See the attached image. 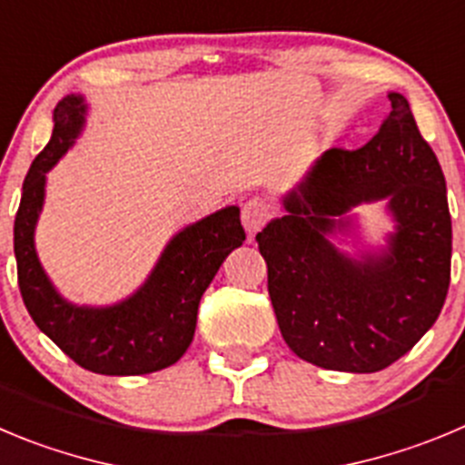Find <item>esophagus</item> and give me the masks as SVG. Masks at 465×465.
I'll return each mask as SVG.
<instances>
[{"instance_id": "1", "label": "esophagus", "mask_w": 465, "mask_h": 465, "mask_svg": "<svg viewBox=\"0 0 465 465\" xmlns=\"http://www.w3.org/2000/svg\"><path fill=\"white\" fill-rule=\"evenodd\" d=\"M272 214H274V207L262 195H253V198L242 204V223H244L249 235H255L272 219Z\"/></svg>"}]
</instances>
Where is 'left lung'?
Masks as SVG:
<instances>
[{
    "label": "left lung",
    "instance_id": "8db88e82",
    "mask_svg": "<svg viewBox=\"0 0 465 465\" xmlns=\"http://www.w3.org/2000/svg\"><path fill=\"white\" fill-rule=\"evenodd\" d=\"M357 149L331 147L258 232L267 291L285 343L330 371L373 373L406 355L440 316L450 288L452 219L445 174L401 94ZM387 197L398 219L391 251L361 262L326 235L352 206Z\"/></svg>",
    "mask_w": 465,
    "mask_h": 465
}]
</instances>
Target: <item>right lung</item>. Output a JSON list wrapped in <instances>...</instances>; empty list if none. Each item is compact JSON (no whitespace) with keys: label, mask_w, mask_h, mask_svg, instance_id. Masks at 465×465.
I'll return each mask as SVG.
<instances>
[{"label":"right lung","mask_w":465,"mask_h":465,"mask_svg":"<svg viewBox=\"0 0 465 465\" xmlns=\"http://www.w3.org/2000/svg\"><path fill=\"white\" fill-rule=\"evenodd\" d=\"M84 104L66 96L54 108L53 138L34 159L23 184L13 249L18 285L29 316L75 364L104 376H143L174 364L191 346L198 304L221 262L242 246L240 210L225 207L189 225L165 246L147 283L122 304L89 309L64 302L45 276L34 249V225L44 204L45 173L80 134Z\"/></svg>","instance_id":"add662e5"}]
</instances>
